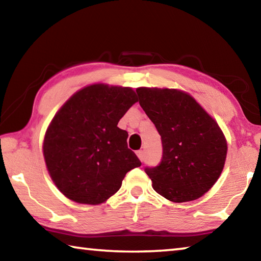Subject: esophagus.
I'll return each instance as SVG.
<instances>
[{
	"label": "esophagus",
	"instance_id": "1",
	"mask_svg": "<svg viewBox=\"0 0 261 261\" xmlns=\"http://www.w3.org/2000/svg\"><path fill=\"white\" fill-rule=\"evenodd\" d=\"M137 156L139 158V160H140L141 162L144 161V159H145V153H144L143 149H140V151H137Z\"/></svg>",
	"mask_w": 261,
	"mask_h": 261
}]
</instances>
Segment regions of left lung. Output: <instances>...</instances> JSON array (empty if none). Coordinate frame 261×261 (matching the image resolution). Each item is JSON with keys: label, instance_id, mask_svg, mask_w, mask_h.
Returning <instances> with one entry per match:
<instances>
[{"label": "left lung", "instance_id": "1", "mask_svg": "<svg viewBox=\"0 0 261 261\" xmlns=\"http://www.w3.org/2000/svg\"><path fill=\"white\" fill-rule=\"evenodd\" d=\"M162 141V158L145 167L153 189L174 202L196 200L222 173L227 141L213 118L188 93L169 88L136 90Z\"/></svg>", "mask_w": 261, "mask_h": 261}]
</instances>
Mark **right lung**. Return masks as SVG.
<instances>
[{"mask_svg": "<svg viewBox=\"0 0 261 261\" xmlns=\"http://www.w3.org/2000/svg\"><path fill=\"white\" fill-rule=\"evenodd\" d=\"M138 98L130 87L103 84L78 91L47 129L43 155L60 191L79 204L98 205L120 190L125 174L141 162L117 126Z\"/></svg>", "mask_w": 261, "mask_h": 261, "instance_id": "right-lung-1", "label": "right lung"}]
</instances>
